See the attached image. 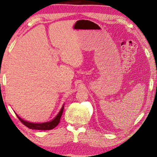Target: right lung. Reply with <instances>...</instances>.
Returning <instances> with one entry per match:
<instances>
[{
	"label": "right lung",
	"instance_id": "1",
	"mask_svg": "<svg viewBox=\"0 0 157 157\" xmlns=\"http://www.w3.org/2000/svg\"><path fill=\"white\" fill-rule=\"evenodd\" d=\"M63 109H64V105H63L61 111H59L57 115H56L55 117L52 120V121H48V122H45V123H30V122L26 121L25 120L20 118L17 114L16 115L23 124L25 125L26 127H28V128L29 129H38V130H50L55 128V127L59 123L60 119H61L62 113L63 111Z\"/></svg>",
	"mask_w": 157,
	"mask_h": 157
}]
</instances>
